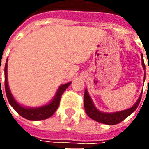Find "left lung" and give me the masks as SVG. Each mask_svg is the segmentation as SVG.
<instances>
[{
  "label": "left lung",
  "instance_id": "1",
  "mask_svg": "<svg viewBox=\"0 0 149 149\" xmlns=\"http://www.w3.org/2000/svg\"><path fill=\"white\" fill-rule=\"evenodd\" d=\"M142 60H143V55H142ZM142 64H143V67L145 69V66H144V62H142ZM141 99V96L139 97V99L136 101V103L132 107V108L120 111V112H114V113H104V112H100L99 110H97L94 107L93 101H92L88 93V91L85 89L84 97V110H85V112L87 113V115L91 119L94 120H96L97 122H100V123H102V124H105V125H116V124H119L120 122L123 121L125 118H127L128 116L134 112L135 110L136 109L138 105H139Z\"/></svg>",
  "mask_w": 149,
  "mask_h": 149
}]
</instances>
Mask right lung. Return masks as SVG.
Segmentation results:
<instances>
[{
    "label": "right lung",
    "instance_id": "1",
    "mask_svg": "<svg viewBox=\"0 0 149 149\" xmlns=\"http://www.w3.org/2000/svg\"><path fill=\"white\" fill-rule=\"evenodd\" d=\"M7 61H8V60H7ZM7 61H6L5 67V88L6 97L8 98V102L11 104V106L17 112L19 115H21L22 117L29 120H45V119L52 116L54 114V112H56V110L58 109L62 94L71 83L63 84L59 88L55 98L49 104H46L45 106L40 107V108H37V109L24 108L16 102V100L13 97L11 93H10V90L8 88V81H7Z\"/></svg>",
    "mask_w": 149,
    "mask_h": 149
}]
</instances>
